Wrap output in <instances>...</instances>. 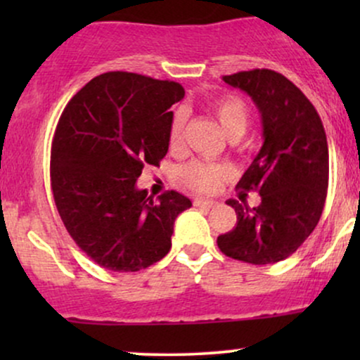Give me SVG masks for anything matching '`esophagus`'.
Here are the masks:
<instances>
[{
	"label": "esophagus",
	"instance_id": "1",
	"mask_svg": "<svg viewBox=\"0 0 360 360\" xmlns=\"http://www.w3.org/2000/svg\"><path fill=\"white\" fill-rule=\"evenodd\" d=\"M214 203L212 200H194V206H198V208H212Z\"/></svg>",
	"mask_w": 360,
	"mask_h": 360
}]
</instances>
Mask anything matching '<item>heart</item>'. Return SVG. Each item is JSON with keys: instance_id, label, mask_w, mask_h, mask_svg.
<instances>
[{"instance_id": "obj_1", "label": "heart", "mask_w": 360, "mask_h": 360, "mask_svg": "<svg viewBox=\"0 0 360 360\" xmlns=\"http://www.w3.org/2000/svg\"><path fill=\"white\" fill-rule=\"evenodd\" d=\"M212 110L230 140L235 142L245 135L250 125V110L245 101L238 96H223L213 103ZM184 127L186 115L183 111H176L171 122V130H169V146L174 150L183 146ZM226 176H229V169L225 166L203 162V160H194L183 169L184 184L198 193L214 191Z\"/></svg>"}]
</instances>
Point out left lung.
I'll use <instances>...</instances> for the list:
<instances>
[{"label": "left lung", "mask_w": 360, "mask_h": 360, "mask_svg": "<svg viewBox=\"0 0 360 360\" xmlns=\"http://www.w3.org/2000/svg\"><path fill=\"white\" fill-rule=\"evenodd\" d=\"M245 91L262 117L264 143L238 181L240 191H257L260 205L237 200V225L217 238L229 257L264 266L284 260L309 237L323 212L328 188V143L311 101L283 74L271 69L223 76ZM245 196V194H243Z\"/></svg>", "instance_id": "1"}]
</instances>
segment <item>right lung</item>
Here are the masks:
<instances>
[{
	"instance_id": "1",
	"label": "right lung",
	"mask_w": 360,
	"mask_h": 360,
	"mask_svg": "<svg viewBox=\"0 0 360 360\" xmlns=\"http://www.w3.org/2000/svg\"><path fill=\"white\" fill-rule=\"evenodd\" d=\"M179 82L135 72H105L62 111L51 150L53 201L65 230L98 266L135 272L171 250L177 214L189 198L166 191L157 201L137 188L146 166L167 154L171 106Z\"/></svg>"
}]
</instances>
